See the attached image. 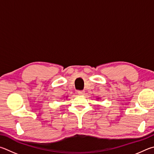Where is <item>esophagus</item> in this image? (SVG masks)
I'll list each match as a JSON object with an SVG mask.
<instances>
[{
    "mask_svg": "<svg viewBox=\"0 0 154 154\" xmlns=\"http://www.w3.org/2000/svg\"><path fill=\"white\" fill-rule=\"evenodd\" d=\"M78 93H79L80 95H85V91H78Z\"/></svg>",
    "mask_w": 154,
    "mask_h": 154,
    "instance_id": "1",
    "label": "esophagus"
}]
</instances>
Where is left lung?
I'll list each match as a JSON object with an SVG mask.
<instances>
[{
	"instance_id": "8db88e82",
	"label": "left lung",
	"mask_w": 154,
	"mask_h": 154,
	"mask_svg": "<svg viewBox=\"0 0 154 154\" xmlns=\"http://www.w3.org/2000/svg\"><path fill=\"white\" fill-rule=\"evenodd\" d=\"M99 99V98H97V99Z\"/></svg>"
}]
</instances>
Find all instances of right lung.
<instances>
[{
  "instance_id": "obj_1",
  "label": "right lung",
  "mask_w": 154,
  "mask_h": 154,
  "mask_svg": "<svg viewBox=\"0 0 154 154\" xmlns=\"http://www.w3.org/2000/svg\"><path fill=\"white\" fill-rule=\"evenodd\" d=\"M67 97H68V96H67V97H66V98H67Z\"/></svg>"
}]
</instances>
